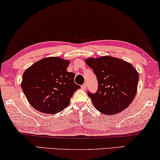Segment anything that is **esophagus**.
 Returning a JSON list of instances; mask_svg holds the SVG:
<instances>
[{
    "instance_id": "34e87169",
    "label": "esophagus",
    "mask_w": 160,
    "mask_h": 160,
    "mask_svg": "<svg viewBox=\"0 0 160 160\" xmlns=\"http://www.w3.org/2000/svg\"><path fill=\"white\" fill-rule=\"evenodd\" d=\"M82 88L83 90H86V83H83V84L82 86Z\"/></svg>"
}]
</instances>
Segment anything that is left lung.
Instances as JSON below:
<instances>
[{
    "label": "left lung",
    "instance_id": "1",
    "mask_svg": "<svg viewBox=\"0 0 160 160\" xmlns=\"http://www.w3.org/2000/svg\"><path fill=\"white\" fill-rule=\"evenodd\" d=\"M85 62L98 83L96 93L88 92L95 108L108 115L127 108L135 98L139 78L132 64L111 56L90 58Z\"/></svg>",
    "mask_w": 160,
    "mask_h": 160
}]
</instances>
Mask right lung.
Masks as SVG:
<instances>
[{"instance_id":"right-lung-1","label":"right lung","mask_w":160,"mask_h":160,"mask_svg":"<svg viewBox=\"0 0 160 160\" xmlns=\"http://www.w3.org/2000/svg\"><path fill=\"white\" fill-rule=\"evenodd\" d=\"M69 60L50 57L36 62L25 70L22 88L32 107L41 112L56 114L66 108L80 86L75 74L67 72Z\"/></svg>"}]
</instances>
